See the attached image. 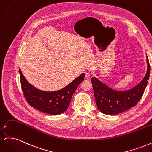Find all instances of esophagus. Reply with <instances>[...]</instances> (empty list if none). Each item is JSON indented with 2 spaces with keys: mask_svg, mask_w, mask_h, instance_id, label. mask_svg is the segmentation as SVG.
I'll return each instance as SVG.
<instances>
[{
  "mask_svg": "<svg viewBox=\"0 0 152 152\" xmlns=\"http://www.w3.org/2000/svg\"><path fill=\"white\" fill-rule=\"evenodd\" d=\"M91 72L89 71H86L85 72V77L87 79H90L91 78Z\"/></svg>",
  "mask_w": 152,
  "mask_h": 152,
  "instance_id": "34e87169",
  "label": "esophagus"
}]
</instances>
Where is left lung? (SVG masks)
Segmentation results:
<instances>
[{"mask_svg": "<svg viewBox=\"0 0 152 152\" xmlns=\"http://www.w3.org/2000/svg\"><path fill=\"white\" fill-rule=\"evenodd\" d=\"M147 72L145 77L133 88L118 91L110 88L96 77L91 79L97 107L101 112L107 115H116L129 109L141 99L148 84L150 66L146 56Z\"/></svg>", "mask_w": 152, "mask_h": 152, "instance_id": "1", "label": "left lung"}]
</instances>
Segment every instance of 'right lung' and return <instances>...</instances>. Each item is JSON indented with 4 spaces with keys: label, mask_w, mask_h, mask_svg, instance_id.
Here are the masks:
<instances>
[{
    "label": "right lung",
    "mask_w": 152,
    "mask_h": 152,
    "mask_svg": "<svg viewBox=\"0 0 152 152\" xmlns=\"http://www.w3.org/2000/svg\"><path fill=\"white\" fill-rule=\"evenodd\" d=\"M21 86L26 102L39 111L50 115H59L68 109L73 93L83 82L85 74H82L63 89L56 91H44L37 89L26 80L19 69Z\"/></svg>",
    "instance_id": "right-lung-1"
}]
</instances>
